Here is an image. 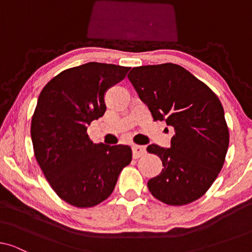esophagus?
I'll return each instance as SVG.
<instances>
[{
  "mask_svg": "<svg viewBox=\"0 0 252 252\" xmlns=\"http://www.w3.org/2000/svg\"><path fill=\"white\" fill-rule=\"evenodd\" d=\"M132 150H133V158H134V159H137V158L142 157L147 154L146 147H143V146H133Z\"/></svg>",
  "mask_w": 252,
  "mask_h": 252,
  "instance_id": "34e87169",
  "label": "esophagus"
}]
</instances>
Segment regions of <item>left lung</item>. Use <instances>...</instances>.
Here are the masks:
<instances>
[{
	"instance_id": "1",
	"label": "left lung",
	"mask_w": 252,
	"mask_h": 252,
	"mask_svg": "<svg viewBox=\"0 0 252 252\" xmlns=\"http://www.w3.org/2000/svg\"><path fill=\"white\" fill-rule=\"evenodd\" d=\"M127 77L155 122L165 120L175 130L171 148H147L164 166L159 175L148 181L151 195L174 206L202 197L221 171L229 143L218 96L173 63L133 67Z\"/></svg>"
}]
</instances>
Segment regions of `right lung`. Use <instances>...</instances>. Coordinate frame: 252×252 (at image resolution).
I'll return each mask as SVG.
<instances>
[{"label": "right lung", "mask_w": 252, "mask_h": 252, "mask_svg": "<svg viewBox=\"0 0 252 252\" xmlns=\"http://www.w3.org/2000/svg\"><path fill=\"white\" fill-rule=\"evenodd\" d=\"M129 68L96 62L67 68L37 98L31 123L34 156L58 197L75 208L105 201L132 160L128 146L95 144L87 134V126L104 115L106 89Z\"/></svg>", "instance_id": "obj_1"}]
</instances>
